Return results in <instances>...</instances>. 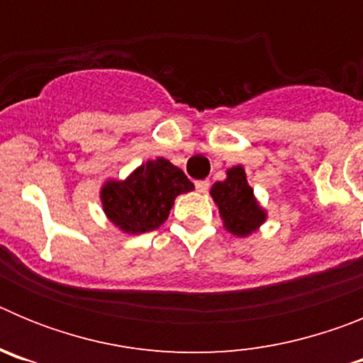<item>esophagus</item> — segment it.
<instances>
[{"instance_id": "obj_1", "label": "esophagus", "mask_w": 363, "mask_h": 363, "mask_svg": "<svg viewBox=\"0 0 363 363\" xmlns=\"http://www.w3.org/2000/svg\"><path fill=\"white\" fill-rule=\"evenodd\" d=\"M196 191L198 192H207V189L211 187V182L209 179H200V182H196Z\"/></svg>"}]
</instances>
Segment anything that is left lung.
<instances>
[{
    "mask_svg": "<svg viewBox=\"0 0 363 363\" xmlns=\"http://www.w3.org/2000/svg\"><path fill=\"white\" fill-rule=\"evenodd\" d=\"M214 201L220 209L223 223L233 234L245 236L256 230L265 221V213L255 200L249 187L245 171L242 167H233L227 171L225 182H218L211 189Z\"/></svg>",
    "mask_w": 363,
    "mask_h": 363,
    "instance_id": "1",
    "label": "left lung"
}]
</instances>
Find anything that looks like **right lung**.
<instances>
[{"label":"right lung","instance_id":"1","mask_svg":"<svg viewBox=\"0 0 363 363\" xmlns=\"http://www.w3.org/2000/svg\"><path fill=\"white\" fill-rule=\"evenodd\" d=\"M194 184L167 160L147 162L125 182H108L101 189V203L108 220L130 234L158 229L174 200Z\"/></svg>","mask_w":363,"mask_h":363}]
</instances>
